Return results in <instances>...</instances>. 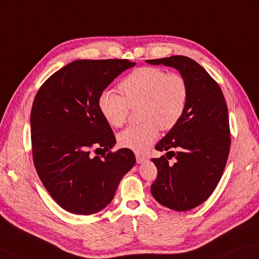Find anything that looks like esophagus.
I'll list each match as a JSON object with an SVG mask.
<instances>
[{
  "mask_svg": "<svg viewBox=\"0 0 259 259\" xmlns=\"http://www.w3.org/2000/svg\"><path fill=\"white\" fill-rule=\"evenodd\" d=\"M136 160H137V163H143L144 161H147V158L144 157V155H141L139 153L136 154Z\"/></svg>",
  "mask_w": 259,
  "mask_h": 259,
  "instance_id": "esophagus-1",
  "label": "esophagus"
}]
</instances>
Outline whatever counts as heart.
<instances>
[{
	"mask_svg": "<svg viewBox=\"0 0 259 259\" xmlns=\"http://www.w3.org/2000/svg\"><path fill=\"white\" fill-rule=\"evenodd\" d=\"M122 96L110 90L98 98L99 111L111 127H121L130 109H139L142 123L123 130L118 137L120 146L132 151L146 152L158 139L159 131L171 130L186 110L189 87L184 78L155 67H140L119 83Z\"/></svg>",
	"mask_w": 259,
	"mask_h": 259,
	"instance_id": "b5f03b06",
	"label": "heart"
}]
</instances>
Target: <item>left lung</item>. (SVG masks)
<instances>
[{
    "label": "left lung",
    "instance_id": "1",
    "mask_svg": "<svg viewBox=\"0 0 259 259\" xmlns=\"http://www.w3.org/2000/svg\"><path fill=\"white\" fill-rule=\"evenodd\" d=\"M146 62L176 68L188 83L189 101L181 121L155 146L167 152L152 159L158 177L151 193L161 205L189 211L207 200L225 169L231 147L226 101L218 82L193 59L171 56ZM172 156L177 159L173 165L168 163Z\"/></svg>",
    "mask_w": 259,
    "mask_h": 259
}]
</instances>
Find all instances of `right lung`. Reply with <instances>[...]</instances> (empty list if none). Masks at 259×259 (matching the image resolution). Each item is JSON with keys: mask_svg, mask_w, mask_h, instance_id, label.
Masks as SVG:
<instances>
[{"mask_svg": "<svg viewBox=\"0 0 259 259\" xmlns=\"http://www.w3.org/2000/svg\"><path fill=\"white\" fill-rule=\"evenodd\" d=\"M136 63L79 59L53 74L35 96L31 112L33 161L41 183L59 206L79 215L109 204L134 152H110L116 138L98 108L100 94ZM99 149L109 151L102 158Z\"/></svg>", "mask_w": 259, "mask_h": 259, "instance_id": "right-lung-1", "label": "right lung"}]
</instances>
